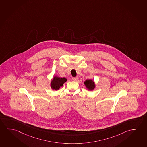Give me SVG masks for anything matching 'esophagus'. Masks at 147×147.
Listing matches in <instances>:
<instances>
[{
  "label": "esophagus",
  "instance_id": "34e87169",
  "mask_svg": "<svg viewBox=\"0 0 147 147\" xmlns=\"http://www.w3.org/2000/svg\"><path fill=\"white\" fill-rule=\"evenodd\" d=\"M78 79V77H74V78H72V80L74 81H77V80Z\"/></svg>",
  "mask_w": 147,
  "mask_h": 147
}]
</instances>
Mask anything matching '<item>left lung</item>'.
I'll list each match as a JSON object with an SVG mask.
<instances>
[{"instance_id":"obj_1","label":"left lung","mask_w":147,"mask_h":147,"mask_svg":"<svg viewBox=\"0 0 147 147\" xmlns=\"http://www.w3.org/2000/svg\"><path fill=\"white\" fill-rule=\"evenodd\" d=\"M84 83L85 86L88 89V90H92L95 88V87H96L95 83L92 80H86L84 82Z\"/></svg>"}]
</instances>
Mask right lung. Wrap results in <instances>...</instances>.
Returning <instances> with one entry per match:
<instances>
[{
	"label": "right lung",
	"instance_id": "add662e5",
	"mask_svg": "<svg viewBox=\"0 0 147 147\" xmlns=\"http://www.w3.org/2000/svg\"><path fill=\"white\" fill-rule=\"evenodd\" d=\"M67 79L65 78H60V77L55 76L53 79L51 80V87L53 90H59L61 87L63 86V84L66 82Z\"/></svg>",
	"mask_w": 147,
	"mask_h": 147
}]
</instances>
